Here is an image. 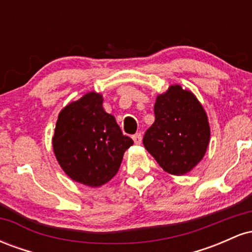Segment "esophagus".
Wrapping results in <instances>:
<instances>
[{
    "label": "esophagus",
    "instance_id": "obj_1",
    "mask_svg": "<svg viewBox=\"0 0 252 252\" xmlns=\"http://www.w3.org/2000/svg\"><path fill=\"white\" fill-rule=\"evenodd\" d=\"M132 140H134L135 144L142 143V135H141V132H137V134H135L134 136H132Z\"/></svg>",
    "mask_w": 252,
    "mask_h": 252
}]
</instances>
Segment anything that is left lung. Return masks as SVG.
Listing matches in <instances>:
<instances>
[{
	"label": "left lung",
	"instance_id": "1",
	"mask_svg": "<svg viewBox=\"0 0 252 252\" xmlns=\"http://www.w3.org/2000/svg\"><path fill=\"white\" fill-rule=\"evenodd\" d=\"M155 122L147 130L143 144L164 172L184 175L202 160L211 129L204 106L192 91L170 85L158 94Z\"/></svg>",
	"mask_w": 252,
	"mask_h": 252
}]
</instances>
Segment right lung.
<instances>
[{
    "label": "right lung",
    "instance_id": "1",
    "mask_svg": "<svg viewBox=\"0 0 252 252\" xmlns=\"http://www.w3.org/2000/svg\"><path fill=\"white\" fill-rule=\"evenodd\" d=\"M132 143L116 118L104 110L102 94L94 91L59 112L52 137L54 155L66 175L89 187L111 180Z\"/></svg>",
    "mask_w": 252,
    "mask_h": 252
}]
</instances>
